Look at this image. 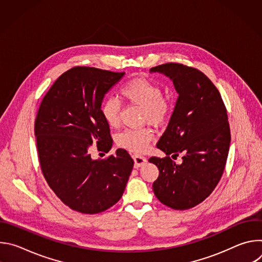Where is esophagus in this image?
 Instances as JSON below:
<instances>
[{"instance_id": "obj_1", "label": "esophagus", "mask_w": 262, "mask_h": 262, "mask_svg": "<svg viewBox=\"0 0 262 262\" xmlns=\"http://www.w3.org/2000/svg\"><path fill=\"white\" fill-rule=\"evenodd\" d=\"M133 159L135 161V167L138 168V167H141L143 165H145L147 163V159L143 156H139V155H134L133 156Z\"/></svg>"}]
</instances>
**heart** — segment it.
Wrapping results in <instances>:
<instances>
[{"instance_id": "obj_1", "label": "heart", "mask_w": 262, "mask_h": 262, "mask_svg": "<svg viewBox=\"0 0 262 262\" xmlns=\"http://www.w3.org/2000/svg\"><path fill=\"white\" fill-rule=\"evenodd\" d=\"M123 99L143 107L142 119L154 125L165 123L171 112V104L163 96L162 88L155 82L136 78L124 83L120 90ZM100 112L103 120L110 127H116L120 122V103L115 97H107L103 100ZM154 138L150 128L125 129L117 136V144L135 154L144 152Z\"/></svg>"}]
</instances>
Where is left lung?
Here are the masks:
<instances>
[{"mask_svg":"<svg viewBox=\"0 0 262 262\" xmlns=\"http://www.w3.org/2000/svg\"><path fill=\"white\" fill-rule=\"evenodd\" d=\"M150 72L170 78L178 93L167 129L157 144L167 157L149 159L160 171L152 189L163 204L189 209L212 193L225 169L231 141L227 111L216 87L200 70L166 63ZM178 154L183 155L180 165L171 160Z\"/></svg>","mask_w":262,"mask_h":262,"instance_id":"obj_1","label":"left lung"}]
</instances>
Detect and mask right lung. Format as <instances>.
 Wrapping results in <instances>:
<instances>
[{
  "mask_svg": "<svg viewBox=\"0 0 262 262\" xmlns=\"http://www.w3.org/2000/svg\"><path fill=\"white\" fill-rule=\"evenodd\" d=\"M124 72L77 66L45 95L35 119L37 150L42 174L57 197L71 209L98 213L123 195L134 160L124 149L104 160H92L90 149L107 154L110 126L100 107L104 94Z\"/></svg>",
  "mask_w": 262,
  "mask_h": 262,
  "instance_id": "right-lung-1",
  "label": "right lung"
}]
</instances>
